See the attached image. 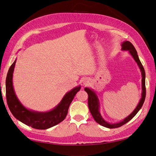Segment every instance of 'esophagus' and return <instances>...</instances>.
Returning a JSON list of instances; mask_svg holds the SVG:
<instances>
[{
    "instance_id": "obj_1",
    "label": "esophagus",
    "mask_w": 156,
    "mask_h": 156,
    "mask_svg": "<svg viewBox=\"0 0 156 156\" xmlns=\"http://www.w3.org/2000/svg\"><path fill=\"white\" fill-rule=\"evenodd\" d=\"M84 84H87V81H84Z\"/></svg>"
}]
</instances>
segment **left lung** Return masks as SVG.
Listing matches in <instances>:
<instances>
[{
	"label": "left lung",
	"instance_id": "1",
	"mask_svg": "<svg viewBox=\"0 0 156 156\" xmlns=\"http://www.w3.org/2000/svg\"><path fill=\"white\" fill-rule=\"evenodd\" d=\"M122 50H129L131 55L133 56V58L134 59L137 63V64L140 67L141 72V75H142V94H141V98L140 100V102H139V104L137 105V107L135 109L134 111L132 112V113L127 117V118H125L123 121L119 122V123H115V124H110L108 123L107 122H106L102 118L101 115L99 112L98 111V107H99V104H98V98L97 97V95L95 94L94 92L91 90L90 89H89L88 88H85V91L87 92L88 94V107L89 109H90V112L91 115L93 117L94 119L96 121V122H97L98 124L101 125L103 127H107L109 129H115V128H118L121 127L122 125H125V123H127V122H129L130 120H131L133 119L135 115H136L138 111L140 110V108H141L142 106H143L144 102L145 101V96H146V88H145V69L142 66V64L141 63L140 59H139L138 55H137V52L135 49V47L133 45L131 44V42H129V41H126L125 42L122 43Z\"/></svg>",
	"mask_w": 156,
	"mask_h": 156
}]
</instances>
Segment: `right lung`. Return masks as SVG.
I'll return each mask as SVG.
<instances>
[{
  "instance_id": "1",
  "label": "right lung",
  "mask_w": 156,
  "mask_h": 156,
  "mask_svg": "<svg viewBox=\"0 0 156 156\" xmlns=\"http://www.w3.org/2000/svg\"><path fill=\"white\" fill-rule=\"evenodd\" d=\"M16 60L10 67L6 78V98L9 108L13 116L23 123L36 129H46L64 120L68 108L76 94L80 90L76 87L68 92L57 107L48 112H37L25 108L16 98L12 87V73Z\"/></svg>"
}]
</instances>
